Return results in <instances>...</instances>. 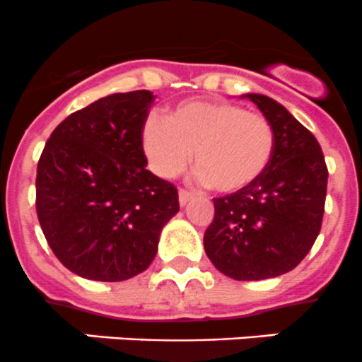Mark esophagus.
Masks as SVG:
<instances>
[{
    "label": "esophagus",
    "instance_id": "esophagus-1",
    "mask_svg": "<svg viewBox=\"0 0 362 362\" xmlns=\"http://www.w3.org/2000/svg\"><path fill=\"white\" fill-rule=\"evenodd\" d=\"M192 198H194V194H192V192L185 191V189H180V191H178V202H180L182 206H185V204L191 202Z\"/></svg>",
    "mask_w": 362,
    "mask_h": 362
}]
</instances>
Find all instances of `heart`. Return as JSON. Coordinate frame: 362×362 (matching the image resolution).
Wrapping results in <instances>:
<instances>
[{
  "instance_id": "obj_1",
  "label": "heart",
  "mask_w": 362,
  "mask_h": 362,
  "mask_svg": "<svg viewBox=\"0 0 362 362\" xmlns=\"http://www.w3.org/2000/svg\"><path fill=\"white\" fill-rule=\"evenodd\" d=\"M141 144L159 177L180 175L194 151L196 178L233 194L252 187L266 173L276 134L262 113L226 100H192L171 108L166 120L147 119Z\"/></svg>"
}]
</instances>
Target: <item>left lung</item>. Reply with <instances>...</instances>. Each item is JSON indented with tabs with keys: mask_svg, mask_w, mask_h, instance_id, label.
I'll list each match as a JSON object with an SVG mask.
<instances>
[{
	"mask_svg": "<svg viewBox=\"0 0 362 362\" xmlns=\"http://www.w3.org/2000/svg\"><path fill=\"white\" fill-rule=\"evenodd\" d=\"M275 127L276 148L266 173L242 192L215 198L204 252L235 280H264L294 269L322 226L327 166L312 133L286 107L243 94Z\"/></svg>",
	"mask_w": 362,
	"mask_h": 362,
	"instance_id": "8db88e82",
	"label": "left lung"
}]
</instances>
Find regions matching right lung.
Here are the masks:
<instances>
[{"mask_svg":"<svg viewBox=\"0 0 362 362\" xmlns=\"http://www.w3.org/2000/svg\"><path fill=\"white\" fill-rule=\"evenodd\" d=\"M154 94L117 93L68 115L36 170V214L56 257L75 275L120 282L145 272L180 210L173 184L147 170L141 129Z\"/></svg>","mask_w":362,"mask_h":362,"instance_id":"right-lung-1","label":"right lung"}]
</instances>
